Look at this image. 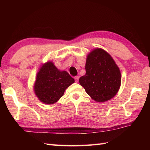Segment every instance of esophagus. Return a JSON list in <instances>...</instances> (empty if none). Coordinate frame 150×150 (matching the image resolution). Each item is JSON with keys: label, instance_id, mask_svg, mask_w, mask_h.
Instances as JSON below:
<instances>
[{"label": "esophagus", "instance_id": "esophagus-1", "mask_svg": "<svg viewBox=\"0 0 150 150\" xmlns=\"http://www.w3.org/2000/svg\"><path fill=\"white\" fill-rule=\"evenodd\" d=\"M75 81L76 82H78L79 81V77H78V76H77V77H75Z\"/></svg>", "mask_w": 150, "mask_h": 150}]
</instances>
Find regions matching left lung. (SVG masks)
<instances>
[{"instance_id":"1","label":"left lung","mask_w":150,"mask_h":150,"mask_svg":"<svg viewBox=\"0 0 150 150\" xmlns=\"http://www.w3.org/2000/svg\"><path fill=\"white\" fill-rule=\"evenodd\" d=\"M86 74L79 83L90 97L97 103H104L115 96L121 84L120 69L111 56L101 48L88 54Z\"/></svg>"}]
</instances>
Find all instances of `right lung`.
Returning <instances> with one entry per match:
<instances>
[{"mask_svg": "<svg viewBox=\"0 0 150 150\" xmlns=\"http://www.w3.org/2000/svg\"><path fill=\"white\" fill-rule=\"evenodd\" d=\"M75 82L66 71L59 70L52 61L42 64L37 72L33 90L36 97L44 104L56 103L66 88Z\"/></svg>", "mask_w": 150, "mask_h": 150, "instance_id": "obj_1", "label": "right lung"}]
</instances>
